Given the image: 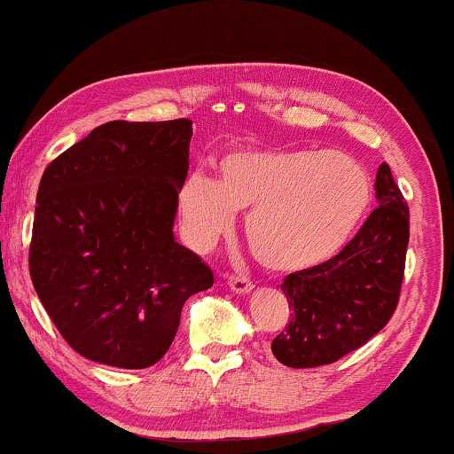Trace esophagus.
I'll return each instance as SVG.
<instances>
[{"mask_svg":"<svg viewBox=\"0 0 454 454\" xmlns=\"http://www.w3.org/2000/svg\"><path fill=\"white\" fill-rule=\"evenodd\" d=\"M228 286L234 294H248V292H252V288H254V284L246 278V276H230Z\"/></svg>","mask_w":454,"mask_h":454,"instance_id":"34e87169","label":"esophagus"}]
</instances>
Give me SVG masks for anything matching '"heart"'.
I'll return each mask as SVG.
<instances>
[{"mask_svg":"<svg viewBox=\"0 0 454 454\" xmlns=\"http://www.w3.org/2000/svg\"><path fill=\"white\" fill-rule=\"evenodd\" d=\"M371 202L364 168L342 152L236 145L214 162V180L180 188L188 242L206 250L248 210L246 240L260 264L298 272L326 262L350 240Z\"/></svg>","mask_w":454,"mask_h":454,"instance_id":"obj_1","label":"heart"}]
</instances>
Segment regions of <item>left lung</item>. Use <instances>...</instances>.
<instances>
[{"instance_id":"8db88e82","label":"left lung","mask_w":454,"mask_h":454,"mask_svg":"<svg viewBox=\"0 0 454 454\" xmlns=\"http://www.w3.org/2000/svg\"><path fill=\"white\" fill-rule=\"evenodd\" d=\"M374 196L379 206L340 254L284 278L292 318L272 340V355L284 366L336 363L393 317L409 246V206L388 164L376 170Z\"/></svg>"}]
</instances>
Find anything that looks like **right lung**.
Here are the masks:
<instances>
[{
	"instance_id": "right-lung-1",
	"label": "right lung",
	"mask_w": 454,
	"mask_h": 454,
	"mask_svg": "<svg viewBox=\"0 0 454 454\" xmlns=\"http://www.w3.org/2000/svg\"><path fill=\"white\" fill-rule=\"evenodd\" d=\"M190 120L107 121L45 168L29 274L70 347L116 368L162 358L214 274L174 236Z\"/></svg>"
}]
</instances>
